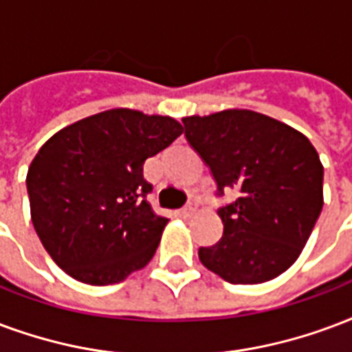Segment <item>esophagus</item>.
<instances>
[{"mask_svg": "<svg viewBox=\"0 0 352 352\" xmlns=\"http://www.w3.org/2000/svg\"><path fill=\"white\" fill-rule=\"evenodd\" d=\"M196 210H197L196 203H188V205H184L183 209H181V216H183V218H190V216L196 214Z\"/></svg>", "mask_w": 352, "mask_h": 352, "instance_id": "1", "label": "esophagus"}]
</instances>
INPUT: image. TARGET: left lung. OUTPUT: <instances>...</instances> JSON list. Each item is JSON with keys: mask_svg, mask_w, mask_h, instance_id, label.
Wrapping results in <instances>:
<instances>
[{"mask_svg": "<svg viewBox=\"0 0 352 352\" xmlns=\"http://www.w3.org/2000/svg\"><path fill=\"white\" fill-rule=\"evenodd\" d=\"M184 136L214 177L223 235L199 261L229 283L269 282L298 259L322 209V164L302 132L252 110L183 119Z\"/></svg>", "mask_w": 352, "mask_h": 352, "instance_id": "obj_1", "label": "left lung"}]
</instances>
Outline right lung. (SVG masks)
Here are the masks:
<instances>
[{
    "instance_id": "1",
    "label": "right lung",
    "mask_w": 352,
    "mask_h": 352,
    "mask_svg": "<svg viewBox=\"0 0 352 352\" xmlns=\"http://www.w3.org/2000/svg\"><path fill=\"white\" fill-rule=\"evenodd\" d=\"M173 117L116 108L69 124L33 158L31 222L59 269L89 285L123 282L153 259L168 218L147 201L143 164L183 134Z\"/></svg>"
}]
</instances>
